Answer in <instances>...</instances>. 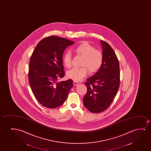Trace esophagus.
Wrapping results in <instances>:
<instances>
[{"mask_svg":"<svg viewBox=\"0 0 151 151\" xmlns=\"http://www.w3.org/2000/svg\"><path fill=\"white\" fill-rule=\"evenodd\" d=\"M73 84H74V85L75 86H77V85H79L78 83H77V82H76V81H74V82H73Z\"/></svg>","mask_w":151,"mask_h":151,"instance_id":"obj_1","label":"esophagus"}]
</instances>
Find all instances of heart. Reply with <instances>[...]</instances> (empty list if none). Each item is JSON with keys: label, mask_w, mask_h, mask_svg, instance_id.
<instances>
[{"label": "heart", "mask_w": 151, "mask_h": 151, "mask_svg": "<svg viewBox=\"0 0 151 151\" xmlns=\"http://www.w3.org/2000/svg\"><path fill=\"white\" fill-rule=\"evenodd\" d=\"M75 52L77 55L83 58L81 66L85 67L73 68L68 70L66 75L69 78L75 81H81L88 74L87 68L90 72L93 73L96 72L101 68L103 61V54L90 44L87 42L81 44L75 48ZM63 63L66 68H70L72 65V55L70 52H67L64 54Z\"/></svg>", "instance_id": "1"}]
</instances>
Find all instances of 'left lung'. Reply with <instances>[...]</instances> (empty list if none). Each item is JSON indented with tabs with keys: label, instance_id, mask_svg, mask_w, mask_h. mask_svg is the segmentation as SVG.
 Here are the masks:
<instances>
[{
	"label": "left lung",
	"instance_id": "left-lung-1",
	"mask_svg": "<svg viewBox=\"0 0 151 151\" xmlns=\"http://www.w3.org/2000/svg\"><path fill=\"white\" fill-rule=\"evenodd\" d=\"M103 61L99 70L87 79V92L83 103L93 113H100L109 107L120 86L119 62L111 47L101 40Z\"/></svg>",
	"mask_w": 151,
	"mask_h": 151
}]
</instances>
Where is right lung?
<instances>
[{"label": "right lung", "instance_id": "1", "mask_svg": "<svg viewBox=\"0 0 151 151\" xmlns=\"http://www.w3.org/2000/svg\"><path fill=\"white\" fill-rule=\"evenodd\" d=\"M75 42L62 37L50 36L37 44L29 61V84L36 99L41 105L55 108L65 101L73 87L69 79L58 82L64 76L63 54Z\"/></svg>", "mask_w": 151, "mask_h": 151}]
</instances>
